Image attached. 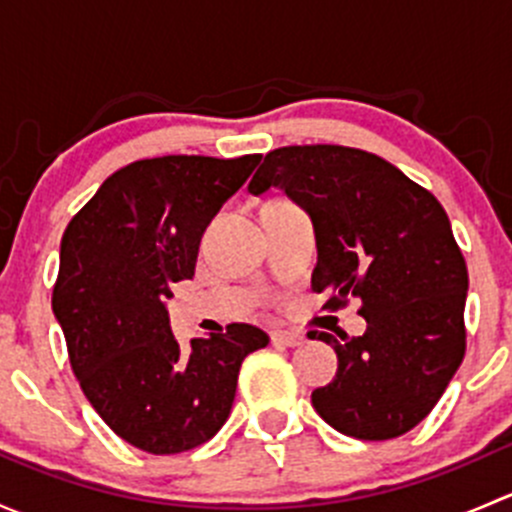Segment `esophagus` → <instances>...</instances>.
Instances as JSON below:
<instances>
[{"label": "esophagus", "mask_w": 512, "mask_h": 512, "mask_svg": "<svg viewBox=\"0 0 512 512\" xmlns=\"http://www.w3.org/2000/svg\"><path fill=\"white\" fill-rule=\"evenodd\" d=\"M272 342L277 344H285V347H302L307 339H304V334L299 332H289V329H277L275 334H272Z\"/></svg>", "instance_id": "esophagus-1"}]
</instances>
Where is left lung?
Returning a JSON list of instances; mask_svg holds the SVG:
<instances>
[{"mask_svg":"<svg viewBox=\"0 0 512 512\" xmlns=\"http://www.w3.org/2000/svg\"><path fill=\"white\" fill-rule=\"evenodd\" d=\"M270 185L314 218L312 289L329 292L324 309L356 297L366 319V332L342 344L319 332L339 369L312 391V406L359 441L404 436L431 414L466 354L468 267L446 210L389 160L329 143L267 153L250 193Z\"/></svg>","mask_w":512,"mask_h":512,"instance_id":"8db88e82","label":"left lung"}]
</instances>
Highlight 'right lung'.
Masks as SVG:
<instances>
[{"instance_id": "obj_1", "label": "right lung", "mask_w": 512, "mask_h": 512, "mask_svg": "<svg viewBox=\"0 0 512 512\" xmlns=\"http://www.w3.org/2000/svg\"><path fill=\"white\" fill-rule=\"evenodd\" d=\"M260 158L128 163L61 237L51 309L71 369L106 426L153 456L210 441L230 416L245 356L270 344L252 324H227L178 347L163 304L173 282L195 275L205 227Z\"/></svg>"}]
</instances>
